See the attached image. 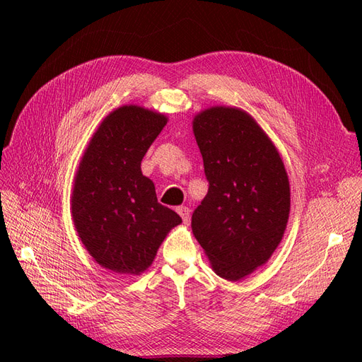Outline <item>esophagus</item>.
Returning a JSON list of instances; mask_svg holds the SVG:
<instances>
[{
  "mask_svg": "<svg viewBox=\"0 0 362 362\" xmlns=\"http://www.w3.org/2000/svg\"><path fill=\"white\" fill-rule=\"evenodd\" d=\"M177 211L182 217V222L184 223H189L190 222V208L189 206H178Z\"/></svg>",
  "mask_w": 362,
  "mask_h": 362,
  "instance_id": "1",
  "label": "esophagus"
}]
</instances>
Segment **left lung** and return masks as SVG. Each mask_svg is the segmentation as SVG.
<instances>
[{
	"instance_id": "left-lung-1",
	"label": "left lung",
	"mask_w": 362,
	"mask_h": 362,
	"mask_svg": "<svg viewBox=\"0 0 362 362\" xmlns=\"http://www.w3.org/2000/svg\"><path fill=\"white\" fill-rule=\"evenodd\" d=\"M208 193L193 235L216 275L240 281L264 266L290 216V182L276 146L242 108L216 105L193 117Z\"/></svg>"
}]
</instances>
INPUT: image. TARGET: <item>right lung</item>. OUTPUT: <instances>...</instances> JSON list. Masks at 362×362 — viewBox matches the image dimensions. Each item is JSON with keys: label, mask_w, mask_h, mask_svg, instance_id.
Segmentation results:
<instances>
[{"label": "right lung", "mask_w": 362, "mask_h": 362, "mask_svg": "<svg viewBox=\"0 0 362 362\" xmlns=\"http://www.w3.org/2000/svg\"><path fill=\"white\" fill-rule=\"evenodd\" d=\"M168 117L122 105L103 119L76 169L71 208L76 233L98 264L140 275L181 217L158 204L140 164Z\"/></svg>", "instance_id": "right-lung-1"}]
</instances>
